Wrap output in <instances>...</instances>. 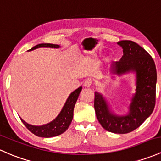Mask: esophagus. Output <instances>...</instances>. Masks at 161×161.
Instances as JSON below:
<instances>
[{
	"label": "esophagus",
	"instance_id": "obj_1",
	"mask_svg": "<svg viewBox=\"0 0 161 161\" xmlns=\"http://www.w3.org/2000/svg\"><path fill=\"white\" fill-rule=\"evenodd\" d=\"M93 81L92 79H87L85 81H84V87H90L92 85Z\"/></svg>",
	"mask_w": 161,
	"mask_h": 161
}]
</instances>
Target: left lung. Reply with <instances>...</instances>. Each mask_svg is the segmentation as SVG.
<instances>
[{
    "label": "left lung",
    "mask_w": 161,
    "mask_h": 161,
    "mask_svg": "<svg viewBox=\"0 0 161 161\" xmlns=\"http://www.w3.org/2000/svg\"><path fill=\"white\" fill-rule=\"evenodd\" d=\"M123 56L112 66V74L121 76L136 73V93L133 94L127 115L112 113L105 97L94 93V110L102 126L108 132L125 134L138 128L153 112L156 102L157 69L150 54L141 46L130 40L119 41Z\"/></svg>",
    "instance_id": "left-lung-1"
}]
</instances>
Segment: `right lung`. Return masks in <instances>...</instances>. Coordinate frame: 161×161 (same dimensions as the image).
Wrapping results in <instances>:
<instances>
[{
    "instance_id": "obj_1",
    "label": "right lung",
    "mask_w": 161,
    "mask_h": 161,
    "mask_svg": "<svg viewBox=\"0 0 161 161\" xmlns=\"http://www.w3.org/2000/svg\"><path fill=\"white\" fill-rule=\"evenodd\" d=\"M41 47L56 48V49H57V48H59V46L56 44L42 43L36 45V46L29 49V51ZM81 90H82V87H80L69 94L61 112H59L57 117L54 120H53L52 122H49V123L46 124V125H39V126L30 125V124L25 122L22 119H21V122H23V124L25 125L26 128L30 131L31 132H32L34 135L39 137L49 138V137L56 136H59L60 134L64 133L68 129L71 122H72L73 116H74V105H75L76 102H77Z\"/></svg>"
}]
</instances>
